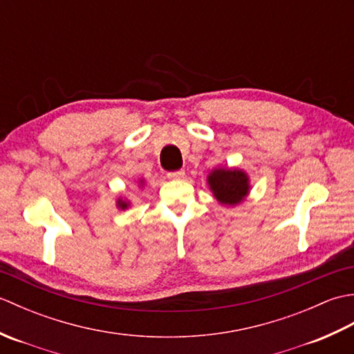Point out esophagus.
I'll list each match as a JSON object with an SVG mask.
<instances>
[{
  "mask_svg": "<svg viewBox=\"0 0 354 354\" xmlns=\"http://www.w3.org/2000/svg\"><path fill=\"white\" fill-rule=\"evenodd\" d=\"M167 176H169V179H183L184 176H185V171L184 170H176V171H170V173H167Z\"/></svg>",
  "mask_w": 354,
  "mask_h": 354,
  "instance_id": "1",
  "label": "esophagus"
}]
</instances>
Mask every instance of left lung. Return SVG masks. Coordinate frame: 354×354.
<instances>
[{
    "label": "left lung",
    "instance_id": "8db88e82",
    "mask_svg": "<svg viewBox=\"0 0 354 354\" xmlns=\"http://www.w3.org/2000/svg\"><path fill=\"white\" fill-rule=\"evenodd\" d=\"M207 181L213 196L228 207L243 202L250 193V178L240 169H214Z\"/></svg>",
    "mask_w": 354,
    "mask_h": 354
}]
</instances>
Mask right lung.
Masks as SVG:
<instances>
[{
	"mask_svg": "<svg viewBox=\"0 0 354 354\" xmlns=\"http://www.w3.org/2000/svg\"><path fill=\"white\" fill-rule=\"evenodd\" d=\"M140 184H142V181H140ZM117 207H118L120 209H126L127 207H129V202H126V201H123L122 198H118V199H117Z\"/></svg>",
	"mask_w": 354,
	"mask_h": 354,
	"instance_id": "right-lung-1",
	"label": "right lung"
}]
</instances>
